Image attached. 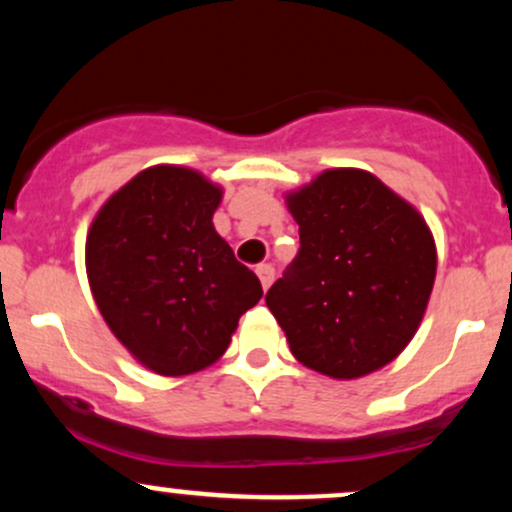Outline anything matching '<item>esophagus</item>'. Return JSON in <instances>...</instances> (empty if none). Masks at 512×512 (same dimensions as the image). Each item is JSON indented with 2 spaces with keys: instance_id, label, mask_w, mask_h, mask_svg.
Here are the masks:
<instances>
[{
  "instance_id": "34e87169",
  "label": "esophagus",
  "mask_w": 512,
  "mask_h": 512,
  "mask_svg": "<svg viewBox=\"0 0 512 512\" xmlns=\"http://www.w3.org/2000/svg\"><path fill=\"white\" fill-rule=\"evenodd\" d=\"M255 272H257V276H260L262 289L267 291L269 286H272V281H274V267H272V264H260V267H257Z\"/></svg>"
}]
</instances>
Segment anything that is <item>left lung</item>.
<instances>
[{"label": "left lung", "mask_w": 512, "mask_h": 512, "mask_svg": "<svg viewBox=\"0 0 512 512\" xmlns=\"http://www.w3.org/2000/svg\"><path fill=\"white\" fill-rule=\"evenodd\" d=\"M301 250L267 308L303 366L354 380L402 354L424 320L436 243L424 216L373 173L332 168L286 195Z\"/></svg>", "instance_id": "1"}]
</instances>
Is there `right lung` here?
Instances as JSON below:
<instances>
[{"mask_svg":"<svg viewBox=\"0 0 512 512\" xmlns=\"http://www.w3.org/2000/svg\"><path fill=\"white\" fill-rule=\"evenodd\" d=\"M223 190L182 166L122 185L86 236V274L103 320L142 366L178 378L219 361L240 315L262 298L211 216Z\"/></svg>","mask_w":512,"mask_h":512,"instance_id":"right-lung-1","label":"right lung"}]
</instances>
